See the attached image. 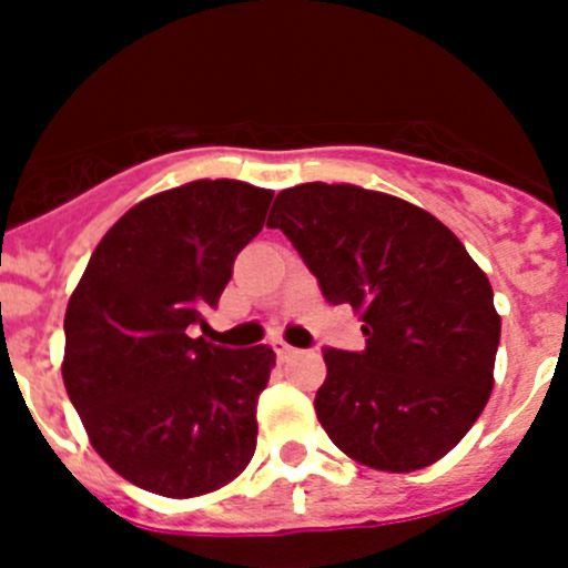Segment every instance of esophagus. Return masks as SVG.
Returning a JSON list of instances; mask_svg holds the SVG:
<instances>
[{
    "instance_id": "obj_1",
    "label": "esophagus",
    "mask_w": 568,
    "mask_h": 568,
    "mask_svg": "<svg viewBox=\"0 0 568 568\" xmlns=\"http://www.w3.org/2000/svg\"><path fill=\"white\" fill-rule=\"evenodd\" d=\"M274 352H277V357H280V359H288L291 354L296 352V348H294V346H288V343H285V341H277V343H274Z\"/></svg>"
}]
</instances>
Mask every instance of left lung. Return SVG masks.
<instances>
[{"mask_svg": "<svg viewBox=\"0 0 568 568\" xmlns=\"http://www.w3.org/2000/svg\"><path fill=\"white\" fill-rule=\"evenodd\" d=\"M268 225L329 305L363 318V352L324 348L316 415L332 443L387 473L443 459L495 387L500 316L478 263L437 216L352 183L283 189Z\"/></svg>", "mask_w": 568, "mask_h": 568, "instance_id": "1", "label": "left lung"}]
</instances>
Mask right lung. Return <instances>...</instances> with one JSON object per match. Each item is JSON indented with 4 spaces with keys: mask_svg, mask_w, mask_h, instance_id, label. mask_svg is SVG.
<instances>
[{
    "mask_svg": "<svg viewBox=\"0 0 568 568\" xmlns=\"http://www.w3.org/2000/svg\"><path fill=\"white\" fill-rule=\"evenodd\" d=\"M272 189L216 178L125 211L90 255L65 311L62 382L118 475L164 497L231 484L257 443L268 346L225 348L209 326L233 261L266 222Z\"/></svg>",
    "mask_w": 568,
    "mask_h": 568,
    "instance_id": "add662e5",
    "label": "right lung"
}]
</instances>
